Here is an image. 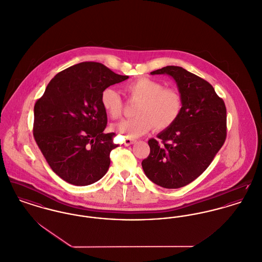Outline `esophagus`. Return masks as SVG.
<instances>
[{
  "label": "esophagus",
  "instance_id": "34e87169",
  "mask_svg": "<svg viewBox=\"0 0 262 262\" xmlns=\"http://www.w3.org/2000/svg\"><path fill=\"white\" fill-rule=\"evenodd\" d=\"M136 141H137L136 139H125V141H124V145H125V146H128V145H130V144L135 143Z\"/></svg>",
  "mask_w": 262,
  "mask_h": 262
}]
</instances>
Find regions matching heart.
Listing matches in <instances>:
<instances>
[{
  "label": "heart",
  "mask_w": 262,
  "mask_h": 262,
  "mask_svg": "<svg viewBox=\"0 0 262 262\" xmlns=\"http://www.w3.org/2000/svg\"><path fill=\"white\" fill-rule=\"evenodd\" d=\"M124 90L134 101L139 102L137 118L113 124V129L128 139H136L148 133L168 128L178 119L182 110V98L175 89L164 86L150 78H139L127 83ZM102 106L108 117L117 120L123 113V99L116 89L107 88L101 96Z\"/></svg>",
  "instance_id": "1"
}]
</instances>
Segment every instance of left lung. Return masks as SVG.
<instances>
[{
    "instance_id": "8db88e82",
    "label": "left lung",
    "mask_w": 262,
    "mask_h": 262,
    "mask_svg": "<svg viewBox=\"0 0 262 262\" xmlns=\"http://www.w3.org/2000/svg\"><path fill=\"white\" fill-rule=\"evenodd\" d=\"M168 75L177 85L182 110L168 128L148 140L150 154L141 162L149 180L167 189L186 186L208 168L227 137V110L213 86L179 66L150 73Z\"/></svg>"
}]
</instances>
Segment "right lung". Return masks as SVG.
<instances>
[{
    "instance_id": "right-lung-1",
    "label": "right lung",
    "mask_w": 262,
    "mask_h": 262,
    "mask_svg": "<svg viewBox=\"0 0 262 262\" xmlns=\"http://www.w3.org/2000/svg\"><path fill=\"white\" fill-rule=\"evenodd\" d=\"M127 78L101 63L82 62L56 74L36 101L33 137L64 181L87 186L107 173L110 154L117 145L114 133H103L108 120L101 96Z\"/></svg>"
}]
</instances>
